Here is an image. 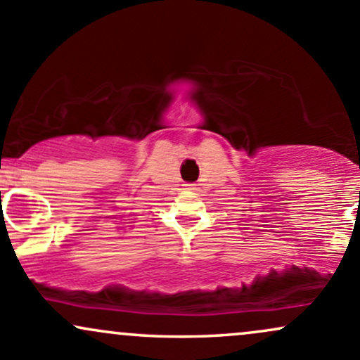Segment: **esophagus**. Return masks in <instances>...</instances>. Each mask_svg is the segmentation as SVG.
<instances>
[{"instance_id":"34e87169","label":"esophagus","mask_w":360,"mask_h":360,"mask_svg":"<svg viewBox=\"0 0 360 360\" xmlns=\"http://www.w3.org/2000/svg\"><path fill=\"white\" fill-rule=\"evenodd\" d=\"M186 189H189V191H194V189H198V188H196V184H186Z\"/></svg>"}]
</instances>
